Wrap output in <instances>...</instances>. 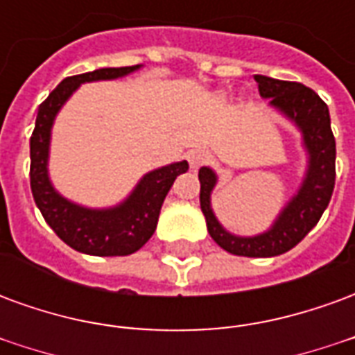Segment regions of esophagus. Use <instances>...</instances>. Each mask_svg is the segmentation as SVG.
<instances>
[{"instance_id": "34e87169", "label": "esophagus", "mask_w": 355, "mask_h": 355, "mask_svg": "<svg viewBox=\"0 0 355 355\" xmlns=\"http://www.w3.org/2000/svg\"><path fill=\"white\" fill-rule=\"evenodd\" d=\"M209 162V154L205 150H200V148H196V150H190L188 152V163H190V167L192 169H200L203 163Z\"/></svg>"}]
</instances>
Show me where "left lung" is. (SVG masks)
Masks as SVG:
<instances>
[{
	"label": "left lung",
	"instance_id": "1",
	"mask_svg": "<svg viewBox=\"0 0 355 355\" xmlns=\"http://www.w3.org/2000/svg\"><path fill=\"white\" fill-rule=\"evenodd\" d=\"M262 98H270V106L297 125L302 132V144L308 152V169L298 192L282 209L270 230L259 236H234L218 223L211 207V193L216 186L215 171L200 169V203L205 215L207 230L224 251L238 257H277L300 243L306 234L320 223L335 188V137L325 102L318 93L297 81H282L254 76Z\"/></svg>",
	"mask_w": 355,
	"mask_h": 355
}]
</instances>
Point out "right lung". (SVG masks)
<instances>
[{
	"mask_svg": "<svg viewBox=\"0 0 355 355\" xmlns=\"http://www.w3.org/2000/svg\"><path fill=\"white\" fill-rule=\"evenodd\" d=\"M137 66L101 68L94 72L66 78L40 104L35 129L30 139V186L34 201L45 223L58 238L76 251L94 257H125L152 238L157 226L163 200L178 175L188 171V162H177L146 173L119 205L108 209H89L66 200L51 184L49 144L55 117L81 83L117 80L139 70Z\"/></svg>",
	"mask_w": 355,
	"mask_h": 355,
	"instance_id": "add662e5",
	"label": "right lung"
}]
</instances>
